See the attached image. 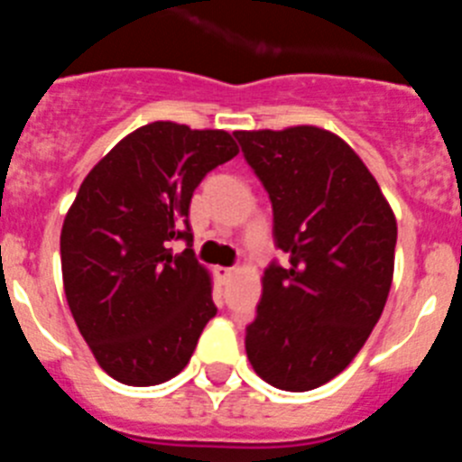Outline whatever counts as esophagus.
Wrapping results in <instances>:
<instances>
[{
	"label": "esophagus",
	"mask_w": 462,
	"mask_h": 462,
	"mask_svg": "<svg viewBox=\"0 0 462 462\" xmlns=\"http://www.w3.org/2000/svg\"><path fill=\"white\" fill-rule=\"evenodd\" d=\"M215 273H217V277L222 282H228L231 280V277H234V273H236V268H226V266H217L215 268Z\"/></svg>",
	"instance_id": "34e87169"
}]
</instances>
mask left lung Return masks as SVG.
Segmentation results:
<instances>
[{"mask_svg": "<svg viewBox=\"0 0 462 462\" xmlns=\"http://www.w3.org/2000/svg\"><path fill=\"white\" fill-rule=\"evenodd\" d=\"M273 203L287 266L266 268L245 352L263 382L312 391L354 361L393 282L398 224L363 159L314 125L234 132Z\"/></svg>", "mask_w": 462, "mask_h": 462, "instance_id": "obj_1", "label": "left lung"}]
</instances>
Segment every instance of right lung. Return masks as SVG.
Masks as SVG:
<instances>
[{
  "label": "right lung",
  "mask_w": 462,
  "mask_h": 462,
  "mask_svg": "<svg viewBox=\"0 0 462 462\" xmlns=\"http://www.w3.org/2000/svg\"><path fill=\"white\" fill-rule=\"evenodd\" d=\"M224 129L150 122L88 173L60 236L69 310L99 368L126 386L169 382L217 308L191 250L189 203L238 154ZM188 240L173 255L171 239Z\"/></svg>",
  "instance_id": "add662e5"
}]
</instances>
